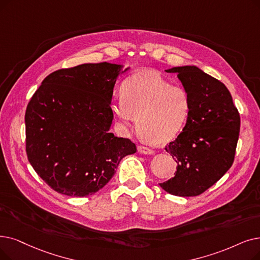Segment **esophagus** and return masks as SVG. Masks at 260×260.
I'll use <instances>...</instances> for the list:
<instances>
[{
	"instance_id": "1",
	"label": "esophagus",
	"mask_w": 260,
	"mask_h": 260,
	"mask_svg": "<svg viewBox=\"0 0 260 260\" xmlns=\"http://www.w3.org/2000/svg\"><path fill=\"white\" fill-rule=\"evenodd\" d=\"M138 152L139 153H142V154H153L154 151L150 148H148V146H144V145H139L138 146Z\"/></svg>"
}]
</instances>
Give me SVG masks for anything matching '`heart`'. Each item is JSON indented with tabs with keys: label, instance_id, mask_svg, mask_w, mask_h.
<instances>
[{
	"label": "heart",
	"instance_id": "obj_1",
	"mask_svg": "<svg viewBox=\"0 0 260 260\" xmlns=\"http://www.w3.org/2000/svg\"><path fill=\"white\" fill-rule=\"evenodd\" d=\"M120 126L128 128L136 121L146 141L160 144L174 139L183 131L191 111V98L182 86L170 85L153 70H142L127 77L121 98L110 104Z\"/></svg>",
	"mask_w": 260,
	"mask_h": 260
}]
</instances>
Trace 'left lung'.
Listing matches in <instances>:
<instances>
[{
    "mask_svg": "<svg viewBox=\"0 0 260 260\" xmlns=\"http://www.w3.org/2000/svg\"><path fill=\"white\" fill-rule=\"evenodd\" d=\"M191 98V111L183 132L166 146L176 172L159 186L177 197H197L229 171L240 132V116L229 89L196 66L174 67Z\"/></svg>",
    "mask_w": 260,
    "mask_h": 260,
    "instance_id": "8db88e82",
    "label": "left lung"
}]
</instances>
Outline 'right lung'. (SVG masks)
Masks as SVG:
<instances>
[{
    "label": "right lung",
    "instance_id": "add662e5",
    "mask_svg": "<svg viewBox=\"0 0 260 260\" xmlns=\"http://www.w3.org/2000/svg\"><path fill=\"white\" fill-rule=\"evenodd\" d=\"M122 66L101 62L48 75L25 111L26 154L36 173L58 193L87 197L115 175L136 144L109 133L110 103Z\"/></svg>",
    "mask_w": 260,
    "mask_h": 260
}]
</instances>
